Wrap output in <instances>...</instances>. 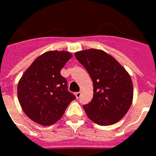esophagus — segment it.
<instances>
[{
    "instance_id": "esophagus-1",
    "label": "esophagus",
    "mask_w": 156,
    "mask_h": 156,
    "mask_svg": "<svg viewBox=\"0 0 156 156\" xmlns=\"http://www.w3.org/2000/svg\"><path fill=\"white\" fill-rule=\"evenodd\" d=\"M75 95H76V98L78 99V98H80V96H81V92H80V91H78V92H76V94H75Z\"/></svg>"
}]
</instances>
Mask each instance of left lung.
Here are the masks:
<instances>
[{"mask_svg":"<svg viewBox=\"0 0 156 156\" xmlns=\"http://www.w3.org/2000/svg\"><path fill=\"white\" fill-rule=\"evenodd\" d=\"M93 82V98L83 106L88 118L99 125H111L123 118L132 104L131 77L115 58L101 49L75 54Z\"/></svg>","mask_w":156,"mask_h":156,"instance_id":"1","label":"left lung"}]
</instances>
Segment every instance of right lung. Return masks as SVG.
Wrapping results in <instances>:
<instances>
[{
    "label": "right lung",
    "instance_id": "right-lung-1",
    "mask_svg": "<svg viewBox=\"0 0 156 156\" xmlns=\"http://www.w3.org/2000/svg\"><path fill=\"white\" fill-rule=\"evenodd\" d=\"M72 55L48 51L37 57L20 79L17 98L25 114L41 125H51L61 117L75 95L67 89L60 70Z\"/></svg>",
    "mask_w": 156,
    "mask_h": 156
}]
</instances>
